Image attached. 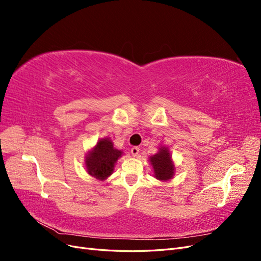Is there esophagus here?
<instances>
[{"mask_svg":"<svg viewBox=\"0 0 261 261\" xmlns=\"http://www.w3.org/2000/svg\"><path fill=\"white\" fill-rule=\"evenodd\" d=\"M139 148L138 147H133L132 149H130V152H132V154L134 155V156H137L138 155V153H139Z\"/></svg>","mask_w":261,"mask_h":261,"instance_id":"obj_1","label":"esophagus"}]
</instances>
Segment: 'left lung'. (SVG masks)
I'll return each mask as SVG.
<instances>
[{"instance_id": "8db88e82", "label": "left lung", "mask_w": 261, "mask_h": 261, "mask_svg": "<svg viewBox=\"0 0 261 261\" xmlns=\"http://www.w3.org/2000/svg\"><path fill=\"white\" fill-rule=\"evenodd\" d=\"M149 161L151 163L154 177L159 180H169L174 175L175 167L172 161V155L167 147L159 148V151L155 154L149 158Z\"/></svg>"}]
</instances>
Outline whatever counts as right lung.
Masks as SVG:
<instances>
[{
    "label": "right lung",
    "mask_w": 261,
    "mask_h": 261,
    "mask_svg": "<svg viewBox=\"0 0 261 261\" xmlns=\"http://www.w3.org/2000/svg\"><path fill=\"white\" fill-rule=\"evenodd\" d=\"M122 154L121 150L113 147L111 139H99L97 145L86 155L85 163L87 172L97 179L105 180L112 174L114 164Z\"/></svg>",
    "instance_id": "obj_1"
}]
</instances>
